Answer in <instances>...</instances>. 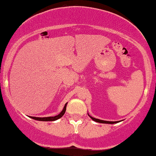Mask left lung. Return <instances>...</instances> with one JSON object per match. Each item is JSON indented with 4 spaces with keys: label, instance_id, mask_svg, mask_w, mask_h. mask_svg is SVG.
<instances>
[{
    "label": "left lung",
    "instance_id": "left-lung-1",
    "mask_svg": "<svg viewBox=\"0 0 156 156\" xmlns=\"http://www.w3.org/2000/svg\"><path fill=\"white\" fill-rule=\"evenodd\" d=\"M89 115V114H88ZM89 116L90 118H91V119L93 120V121H96V122H98V123H110V124H112V123H119V121H102V120H99V119H95V118H93L91 117V116H90L89 115Z\"/></svg>",
    "mask_w": 156,
    "mask_h": 156
}]
</instances>
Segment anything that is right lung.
<instances>
[{"instance_id":"1","label":"right lung","mask_w":156,"mask_h":156,"mask_svg":"<svg viewBox=\"0 0 156 156\" xmlns=\"http://www.w3.org/2000/svg\"><path fill=\"white\" fill-rule=\"evenodd\" d=\"M67 104V103H66V104H65V107H64L63 110H62V112H60L59 115H56V116H54V117L38 118V117H32V116H30V118H31V119H33L37 120V121H56V120H58L59 119H60V118L62 117L64 114H65V110H66Z\"/></svg>"}]
</instances>
